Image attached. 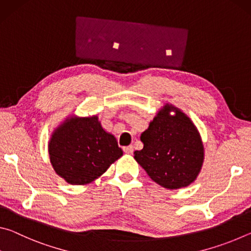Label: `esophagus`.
Wrapping results in <instances>:
<instances>
[{"label": "esophagus", "mask_w": 251, "mask_h": 251, "mask_svg": "<svg viewBox=\"0 0 251 251\" xmlns=\"http://www.w3.org/2000/svg\"><path fill=\"white\" fill-rule=\"evenodd\" d=\"M123 151H124V152H126V154H133V151H134V146H133V145L125 146L124 148H123Z\"/></svg>", "instance_id": "obj_1"}]
</instances>
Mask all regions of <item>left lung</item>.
I'll use <instances>...</instances> for the list:
<instances>
[{
    "label": "left lung",
    "mask_w": 251,
    "mask_h": 251,
    "mask_svg": "<svg viewBox=\"0 0 251 251\" xmlns=\"http://www.w3.org/2000/svg\"><path fill=\"white\" fill-rule=\"evenodd\" d=\"M175 110L174 117L169 115ZM142 151L136 161L157 184L168 189L188 186L196 179L203 161L201 136L184 113L166 105L141 136Z\"/></svg>",
    "instance_id": "obj_1"
}]
</instances>
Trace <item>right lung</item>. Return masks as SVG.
Instances as JSON below:
<instances>
[{
	"instance_id": "add662e5",
	"label": "right lung",
	"mask_w": 251,
	"mask_h": 251,
	"mask_svg": "<svg viewBox=\"0 0 251 251\" xmlns=\"http://www.w3.org/2000/svg\"><path fill=\"white\" fill-rule=\"evenodd\" d=\"M49 152L54 171L72 185L96 179L123 155L116 138L101 128L97 116L66 120L52 135Z\"/></svg>"
}]
</instances>
